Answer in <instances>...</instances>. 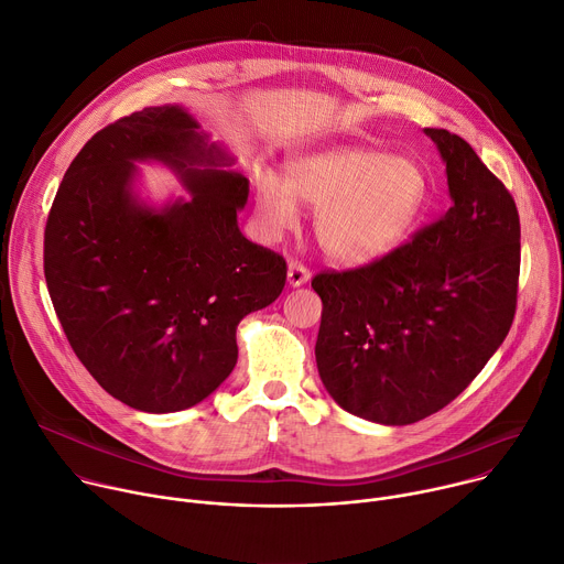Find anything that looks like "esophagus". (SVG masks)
I'll list each match as a JSON object with an SVG mask.
<instances>
[{
  "instance_id": "34e87169",
  "label": "esophagus",
  "mask_w": 564,
  "mask_h": 564,
  "mask_svg": "<svg viewBox=\"0 0 564 564\" xmlns=\"http://www.w3.org/2000/svg\"><path fill=\"white\" fill-rule=\"evenodd\" d=\"M311 276H313V274H311L308 268L296 263V261H290V265H288V283H290L292 288H299V285H303V283H308Z\"/></svg>"
}]
</instances>
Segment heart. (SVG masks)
Wrapping results in <instances>:
<instances>
[{
	"label": "heart",
	"instance_id": "heart-1",
	"mask_svg": "<svg viewBox=\"0 0 564 564\" xmlns=\"http://www.w3.org/2000/svg\"><path fill=\"white\" fill-rule=\"evenodd\" d=\"M430 195L421 162L337 143L292 160L285 180L272 171L256 175V216L268 236H281L299 225V197L317 209L315 236L328 259L362 268L412 234Z\"/></svg>",
	"mask_w": 564,
	"mask_h": 564
}]
</instances>
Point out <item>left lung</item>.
I'll return each mask as SVG.
<instances>
[{
  "mask_svg": "<svg viewBox=\"0 0 564 564\" xmlns=\"http://www.w3.org/2000/svg\"><path fill=\"white\" fill-rule=\"evenodd\" d=\"M449 209L384 259L313 279L322 296L317 369L348 414L423 421L464 391L506 339L518 305L516 199L468 141L425 128Z\"/></svg>",
  "mask_w": 564,
  "mask_h": 564,
  "instance_id": "obj_1",
  "label": "left lung"
}]
</instances>
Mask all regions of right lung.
<instances>
[{"label": "right lung", "instance_id": "add662e5", "mask_svg": "<svg viewBox=\"0 0 564 564\" xmlns=\"http://www.w3.org/2000/svg\"><path fill=\"white\" fill-rule=\"evenodd\" d=\"M134 161L171 167L188 198L152 208ZM182 106L145 108L96 132L46 218L44 279L91 378L148 414L212 395L238 360L236 326L285 285L283 256L238 229L249 180Z\"/></svg>", "mask_w": 564, "mask_h": 564}]
</instances>
